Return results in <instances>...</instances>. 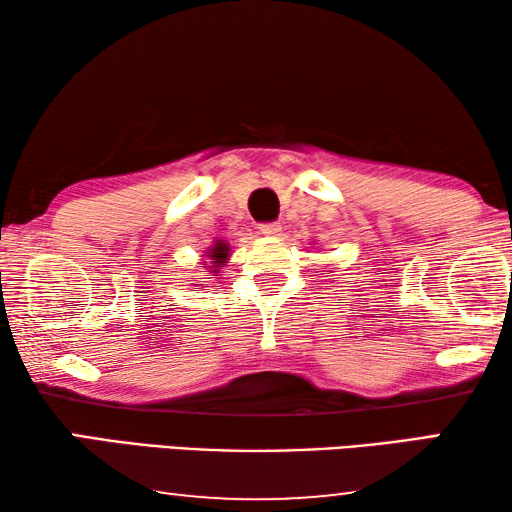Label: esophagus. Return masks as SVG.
Returning <instances> with one entry per match:
<instances>
[{
	"mask_svg": "<svg viewBox=\"0 0 512 512\" xmlns=\"http://www.w3.org/2000/svg\"><path fill=\"white\" fill-rule=\"evenodd\" d=\"M259 232H262L264 237H280V223H262L259 225Z\"/></svg>",
	"mask_w": 512,
	"mask_h": 512,
	"instance_id": "obj_1",
	"label": "esophagus"
}]
</instances>
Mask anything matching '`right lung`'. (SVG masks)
I'll return each mask as SVG.
<instances>
[{
  "instance_id": "add662e5",
  "label": "right lung",
  "mask_w": 512,
  "mask_h": 512,
  "mask_svg": "<svg viewBox=\"0 0 512 512\" xmlns=\"http://www.w3.org/2000/svg\"><path fill=\"white\" fill-rule=\"evenodd\" d=\"M203 259H210V262H203L205 268H210L212 275H219L221 268L228 264V259H230V244L223 239H216L214 244L205 250Z\"/></svg>"
}]
</instances>
